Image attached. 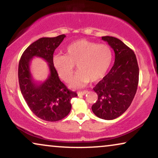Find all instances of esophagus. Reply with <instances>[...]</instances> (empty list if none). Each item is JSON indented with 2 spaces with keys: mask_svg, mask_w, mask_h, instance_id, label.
I'll return each mask as SVG.
<instances>
[{
  "mask_svg": "<svg viewBox=\"0 0 158 158\" xmlns=\"http://www.w3.org/2000/svg\"><path fill=\"white\" fill-rule=\"evenodd\" d=\"M88 91L87 90H83V91H79L78 93H77V95L78 96H84V95H85L86 94H87Z\"/></svg>",
  "mask_w": 158,
  "mask_h": 158,
  "instance_id": "esophagus-1",
  "label": "esophagus"
}]
</instances>
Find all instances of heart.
<instances>
[{
  "label": "heart",
  "instance_id": "b5f03b06",
  "mask_svg": "<svg viewBox=\"0 0 158 158\" xmlns=\"http://www.w3.org/2000/svg\"><path fill=\"white\" fill-rule=\"evenodd\" d=\"M113 59L112 49L107 44H98L81 40L71 43L64 49V55H55L54 68L58 76L68 82L74 73L75 65L79 71L71 82L72 87H83L91 80L98 81L107 73Z\"/></svg>",
  "mask_w": 158,
  "mask_h": 158
}]
</instances>
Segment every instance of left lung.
<instances>
[{"label": "left lung", "instance_id": "8db88e82", "mask_svg": "<svg viewBox=\"0 0 158 158\" xmlns=\"http://www.w3.org/2000/svg\"><path fill=\"white\" fill-rule=\"evenodd\" d=\"M115 53V62L109 73L94 88L98 100L92 111L98 117L112 120L131 105L139 83V67L132 49L113 36H102Z\"/></svg>", "mask_w": 158, "mask_h": 158}]
</instances>
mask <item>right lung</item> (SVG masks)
<instances>
[{
  "mask_svg": "<svg viewBox=\"0 0 158 158\" xmlns=\"http://www.w3.org/2000/svg\"><path fill=\"white\" fill-rule=\"evenodd\" d=\"M65 36L61 34L36 40L23 52L19 64V82L23 98L36 116L47 122H57L68 116L72 107L70 100L77 96L60 81L52 64L54 52ZM34 56L42 58L48 63L50 75L42 84L34 81L30 71Z\"/></svg>",
  "mask_w": 158,
  "mask_h": 158,
  "instance_id": "obj_1",
  "label": "right lung"
}]
</instances>
